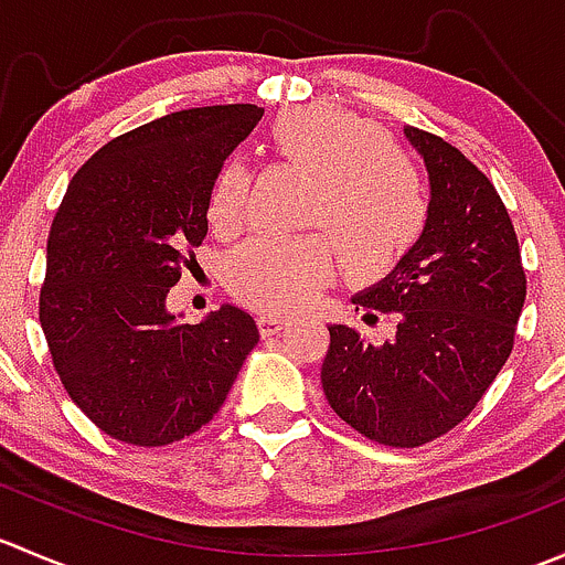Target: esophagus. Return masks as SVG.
Wrapping results in <instances>:
<instances>
[{
	"label": "esophagus",
	"instance_id": "obj_1",
	"mask_svg": "<svg viewBox=\"0 0 565 565\" xmlns=\"http://www.w3.org/2000/svg\"><path fill=\"white\" fill-rule=\"evenodd\" d=\"M256 322H259L262 335H273V333H278V330H281L284 324L289 322V319L278 317V315H259V317H256Z\"/></svg>",
	"mask_w": 565,
	"mask_h": 565
}]
</instances>
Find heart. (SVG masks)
I'll use <instances>...</instances> for the list:
<instances>
[{"instance_id": "obj_1", "label": "heart", "mask_w": 565, "mask_h": 565, "mask_svg": "<svg viewBox=\"0 0 565 565\" xmlns=\"http://www.w3.org/2000/svg\"><path fill=\"white\" fill-rule=\"evenodd\" d=\"M284 161L315 174L309 221L328 230L300 237L256 235L230 259V287L259 309L306 306L339 267L361 281L385 276L424 235L429 193L413 158L377 125L330 106L289 108L273 122ZM248 169L226 161L210 185L207 218L230 232L243 221Z\"/></svg>"}]
</instances>
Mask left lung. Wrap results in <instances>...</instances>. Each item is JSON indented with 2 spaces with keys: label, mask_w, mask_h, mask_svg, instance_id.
Listing matches in <instances>:
<instances>
[{
  "label": "left lung",
  "mask_w": 565,
  "mask_h": 565,
  "mask_svg": "<svg viewBox=\"0 0 565 565\" xmlns=\"http://www.w3.org/2000/svg\"><path fill=\"white\" fill-rule=\"evenodd\" d=\"M404 136L429 172L426 230L383 281L352 298L363 319L396 315V335L369 344L330 324L322 391L358 435L418 448L461 424L509 361L527 278L489 177L440 136L409 125Z\"/></svg>",
  "instance_id": "left-lung-1"
}]
</instances>
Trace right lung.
Returning <instances> with one entry per match:
<instances>
[{
  "instance_id": "right-lung-1",
  "label": "right lung",
  "mask_w": 565,
  "mask_h": 565,
  "mask_svg": "<svg viewBox=\"0 0 565 565\" xmlns=\"http://www.w3.org/2000/svg\"><path fill=\"white\" fill-rule=\"evenodd\" d=\"M262 114L202 106L139 125L73 174L56 210L40 324L65 391L114 440L152 448L202 429L259 341L237 306L188 324L167 295L207 235L215 174Z\"/></svg>"
}]
</instances>
